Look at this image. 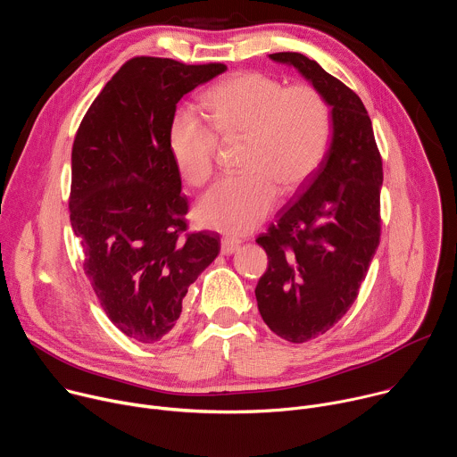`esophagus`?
Returning a JSON list of instances; mask_svg holds the SVG:
<instances>
[{"label":"esophagus","instance_id":"1","mask_svg":"<svg viewBox=\"0 0 457 457\" xmlns=\"http://www.w3.org/2000/svg\"><path fill=\"white\" fill-rule=\"evenodd\" d=\"M238 249H240V242L238 240H233V238H228V237L222 238V242H220L222 254H233Z\"/></svg>","mask_w":457,"mask_h":457}]
</instances>
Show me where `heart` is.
I'll return each instance as SVG.
<instances>
[{"label":"heart","instance_id":"heart-1","mask_svg":"<svg viewBox=\"0 0 457 457\" xmlns=\"http://www.w3.org/2000/svg\"><path fill=\"white\" fill-rule=\"evenodd\" d=\"M210 124L179 112L168 148L180 177L204 186L215 171L219 137L242 139L244 173L217 182L197 206L203 226L242 237L262 224L277 191H298L321 166L331 143V108L309 85H282L264 74H238L215 85L204 97Z\"/></svg>","mask_w":457,"mask_h":457}]
</instances>
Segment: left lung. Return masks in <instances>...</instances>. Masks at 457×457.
Wrapping results in <instances>:
<instances>
[{"mask_svg": "<svg viewBox=\"0 0 457 457\" xmlns=\"http://www.w3.org/2000/svg\"><path fill=\"white\" fill-rule=\"evenodd\" d=\"M291 64L331 106L333 139L321 166L291 208L256 242L270 264L254 296L268 328L303 344L328 333L349 311L381 235V155L361 99L298 52L270 55Z\"/></svg>", "mask_w": 457, "mask_h": 457, "instance_id": "obj_1", "label": "left lung"}]
</instances>
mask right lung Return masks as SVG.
Here are the masks:
<instances>
[{"mask_svg": "<svg viewBox=\"0 0 457 457\" xmlns=\"http://www.w3.org/2000/svg\"><path fill=\"white\" fill-rule=\"evenodd\" d=\"M224 71L222 62L129 59L74 139L69 206L83 268L110 321L141 344L170 335L187 287L220 251L217 233H186L168 132L177 103Z\"/></svg>", "mask_w": 457, "mask_h": 457, "instance_id": "add662e5", "label": "right lung"}]
</instances>
